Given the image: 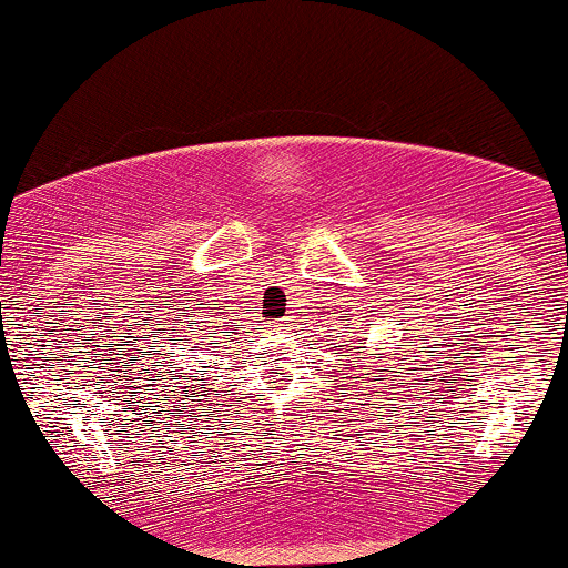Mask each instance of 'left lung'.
<instances>
[{
    "mask_svg": "<svg viewBox=\"0 0 568 568\" xmlns=\"http://www.w3.org/2000/svg\"><path fill=\"white\" fill-rule=\"evenodd\" d=\"M363 349H366V346H363Z\"/></svg>",
    "mask_w": 568,
    "mask_h": 568,
    "instance_id": "left-lung-1",
    "label": "left lung"
}]
</instances>
